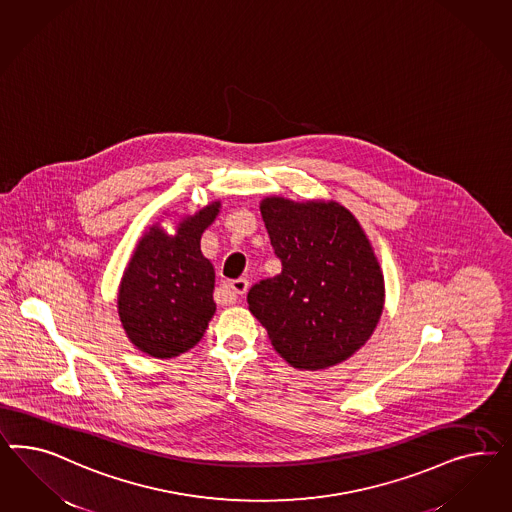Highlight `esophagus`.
Listing matches in <instances>:
<instances>
[{"label":"esophagus","instance_id":"1","mask_svg":"<svg viewBox=\"0 0 512 512\" xmlns=\"http://www.w3.org/2000/svg\"><path fill=\"white\" fill-rule=\"evenodd\" d=\"M248 279L246 278H238L234 279V281H229V283H225L223 287H221V295L225 298V302H229V304H234V302H238L242 295L248 291Z\"/></svg>","mask_w":512,"mask_h":512}]
</instances>
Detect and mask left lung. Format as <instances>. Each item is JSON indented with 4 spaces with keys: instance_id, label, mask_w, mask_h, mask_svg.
<instances>
[{
    "instance_id": "obj_1",
    "label": "left lung",
    "mask_w": 512,
    "mask_h": 512,
    "mask_svg": "<svg viewBox=\"0 0 512 512\" xmlns=\"http://www.w3.org/2000/svg\"><path fill=\"white\" fill-rule=\"evenodd\" d=\"M259 208L281 272L249 289V311L289 366L341 364L372 338L385 308L372 242L340 202L274 195Z\"/></svg>"
}]
</instances>
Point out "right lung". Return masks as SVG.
Masks as SVG:
<instances>
[{
  "mask_svg": "<svg viewBox=\"0 0 512 512\" xmlns=\"http://www.w3.org/2000/svg\"><path fill=\"white\" fill-rule=\"evenodd\" d=\"M221 201L184 216L174 234L159 223L140 236L118 287V315L129 341L146 355L174 358L201 341L216 313V272L201 236Z\"/></svg>",
  "mask_w": 512,
  "mask_h": 512,
  "instance_id": "right-lung-1",
  "label": "right lung"
}]
</instances>
